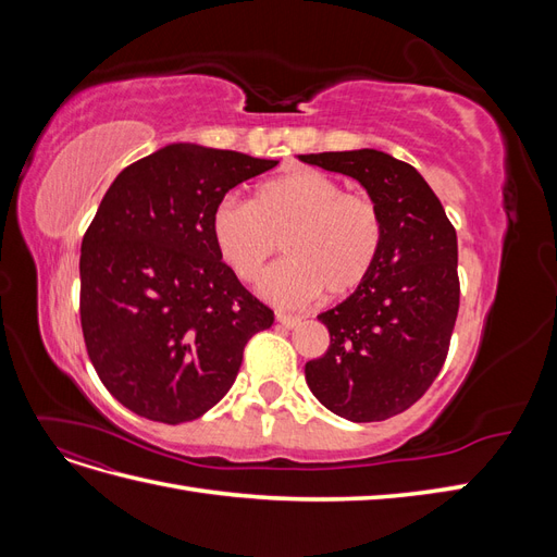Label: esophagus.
<instances>
[{
  "mask_svg": "<svg viewBox=\"0 0 557 557\" xmlns=\"http://www.w3.org/2000/svg\"><path fill=\"white\" fill-rule=\"evenodd\" d=\"M276 320H278V325H283V327H288V330H293V327H297L299 323H301V318L299 315H290V313H276Z\"/></svg>",
  "mask_w": 557,
  "mask_h": 557,
  "instance_id": "esophagus-1",
  "label": "esophagus"
}]
</instances>
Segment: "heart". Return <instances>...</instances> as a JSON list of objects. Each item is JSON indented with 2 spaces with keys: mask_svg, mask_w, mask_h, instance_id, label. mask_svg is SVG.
<instances>
[{
  "mask_svg": "<svg viewBox=\"0 0 557 557\" xmlns=\"http://www.w3.org/2000/svg\"><path fill=\"white\" fill-rule=\"evenodd\" d=\"M218 258L242 283H252L283 244L288 258L269 269L260 293L285 307L327 290L348 295L367 281L383 246L376 201L315 170H295L252 190L248 205L223 199L211 213Z\"/></svg>",
  "mask_w": 557,
  "mask_h": 557,
  "instance_id": "b5f03b06",
  "label": "heart"
}]
</instances>
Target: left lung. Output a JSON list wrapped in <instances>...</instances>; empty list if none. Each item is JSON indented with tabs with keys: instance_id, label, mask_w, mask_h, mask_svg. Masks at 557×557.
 Segmentation results:
<instances>
[{
	"instance_id": "8db88e82",
	"label": "left lung",
	"mask_w": 557,
	"mask_h": 557,
	"mask_svg": "<svg viewBox=\"0 0 557 557\" xmlns=\"http://www.w3.org/2000/svg\"><path fill=\"white\" fill-rule=\"evenodd\" d=\"M356 178L383 218L379 260L356 293L320 313L323 358L305 367L315 399L352 423L407 411L446 360L460 307L458 237L411 164L374 148L297 156Z\"/></svg>"
}]
</instances>
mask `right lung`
<instances>
[{
    "label": "right lung",
    "instance_id": "right-lung-1",
    "mask_svg": "<svg viewBox=\"0 0 557 557\" xmlns=\"http://www.w3.org/2000/svg\"><path fill=\"white\" fill-rule=\"evenodd\" d=\"M278 160L170 144L115 176L81 244V327L95 372L137 416L178 425L232 387L274 313L218 258L211 213Z\"/></svg>",
    "mask_w": 557,
    "mask_h": 557
}]
</instances>
